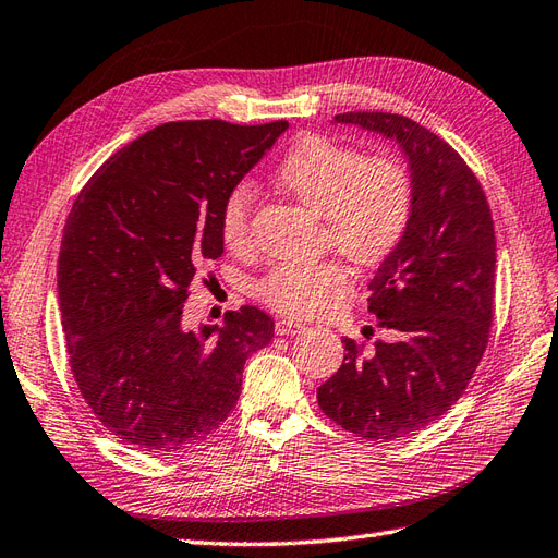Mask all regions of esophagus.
<instances>
[{
	"label": "esophagus",
	"mask_w": 558,
	"mask_h": 558,
	"mask_svg": "<svg viewBox=\"0 0 558 558\" xmlns=\"http://www.w3.org/2000/svg\"><path fill=\"white\" fill-rule=\"evenodd\" d=\"M275 331L279 336H295V333H303L305 331V324L298 322V319H277Z\"/></svg>",
	"instance_id": "esophagus-1"
}]
</instances>
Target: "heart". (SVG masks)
Listing matches in <instances>:
<instances>
[{"instance_id":"obj_1","label":"heart","mask_w":558,"mask_h":558,"mask_svg":"<svg viewBox=\"0 0 558 558\" xmlns=\"http://www.w3.org/2000/svg\"><path fill=\"white\" fill-rule=\"evenodd\" d=\"M277 184L324 217L326 243L360 267L384 263L410 227L414 189L398 158H364L357 148L307 134L279 162ZM253 203L248 182L236 184L222 203L220 234L232 251L251 246ZM348 287L341 263H281L255 283V295L287 315H315Z\"/></svg>"}]
</instances>
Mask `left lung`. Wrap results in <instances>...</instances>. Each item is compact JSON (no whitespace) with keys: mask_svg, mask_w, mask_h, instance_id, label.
I'll use <instances>...</instances> for the list:
<instances>
[{"mask_svg":"<svg viewBox=\"0 0 558 558\" xmlns=\"http://www.w3.org/2000/svg\"><path fill=\"white\" fill-rule=\"evenodd\" d=\"M396 142L414 189L410 227L369 283V312L390 341L345 357L317 388L322 412L366 440L412 436L461 398L483 360L495 305V227L483 186L454 148L396 113H341Z\"/></svg>","mask_w":558,"mask_h":558,"instance_id":"left-lung-1","label":"left lung"}]
</instances>
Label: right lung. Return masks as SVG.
Returning a JSON list of instances; mask_svg holds the SVG:
<instances>
[{
  "mask_svg": "<svg viewBox=\"0 0 558 558\" xmlns=\"http://www.w3.org/2000/svg\"><path fill=\"white\" fill-rule=\"evenodd\" d=\"M287 128L166 122L108 158L68 213L57 271L68 357L122 442L168 454L213 436L236 407L243 364L275 336L253 305L196 331L182 317L198 267L225 251L227 194Z\"/></svg>",
  "mask_w": 558,
  "mask_h": 558,
  "instance_id": "obj_1",
  "label": "right lung"
}]
</instances>
